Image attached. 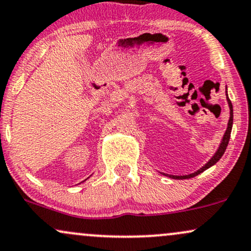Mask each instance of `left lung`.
<instances>
[{
	"label": "left lung",
	"mask_w": 251,
	"mask_h": 251,
	"mask_svg": "<svg viewBox=\"0 0 251 251\" xmlns=\"http://www.w3.org/2000/svg\"><path fill=\"white\" fill-rule=\"evenodd\" d=\"M227 100H228V104H229V108H230V118H229V123H228V127H227V131H226L225 135H223V139L221 141V145H220L219 150H217V152L214 154V156L212 159L209 160V161L207 162L206 165L203 166V167L200 168L198 172H195V173H192L189 175H182V176H177V175H167V174H164V175H167V176L172 177V179H191V177L195 176V175L202 173V172H204L207 170V168L212 167L213 165H215L217 161H219L220 159H221V156L223 155V153L226 152V149H227L228 146V143H229V139H230V133H231V127H232V104L230 101V99L228 98L227 96Z\"/></svg>",
	"instance_id": "1"
}]
</instances>
